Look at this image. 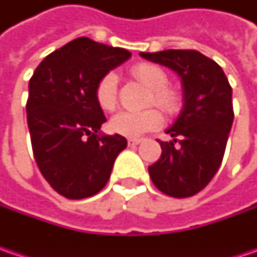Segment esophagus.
I'll return each instance as SVG.
<instances>
[{"label": "esophagus", "mask_w": 257, "mask_h": 257, "mask_svg": "<svg viewBox=\"0 0 257 257\" xmlns=\"http://www.w3.org/2000/svg\"><path fill=\"white\" fill-rule=\"evenodd\" d=\"M143 142V139H128V146H137V144H140Z\"/></svg>", "instance_id": "1"}]
</instances>
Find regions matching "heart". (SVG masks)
Listing matches in <instances>:
<instances>
[{"label":"heart","instance_id":"b5f03b06","mask_svg":"<svg viewBox=\"0 0 257 257\" xmlns=\"http://www.w3.org/2000/svg\"><path fill=\"white\" fill-rule=\"evenodd\" d=\"M133 77L152 90L150 103L157 104L164 111L172 113L177 108L179 98L176 93L164 88L167 75L160 67L153 64H139L133 68ZM95 100L104 111H113L117 107V75L105 74L95 87ZM163 123V117L156 108L144 111H120L110 120V128L115 134L125 137H139L146 132L154 130Z\"/></svg>","mask_w":257,"mask_h":257}]
</instances>
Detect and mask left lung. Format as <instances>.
<instances>
[{"label": "left lung", "mask_w": 257, "mask_h": 257, "mask_svg": "<svg viewBox=\"0 0 257 257\" xmlns=\"http://www.w3.org/2000/svg\"><path fill=\"white\" fill-rule=\"evenodd\" d=\"M144 60L173 70L182 80L183 107L160 142L162 156L149 167L154 186L172 197L204 189L219 170L233 124L232 87L222 67L194 50L140 53ZM174 143L179 144L174 147Z\"/></svg>", "instance_id": "1"}]
</instances>
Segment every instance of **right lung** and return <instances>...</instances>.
Instances as JSON below:
<instances>
[{
  "label": "right lung",
  "instance_id": "1",
  "mask_svg": "<svg viewBox=\"0 0 257 257\" xmlns=\"http://www.w3.org/2000/svg\"><path fill=\"white\" fill-rule=\"evenodd\" d=\"M132 53L80 37L47 55L28 84L27 123L35 162L55 192L84 199L108 182L115 157L127 147L120 134H103L95 100L104 75Z\"/></svg>",
  "mask_w": 257,
  "mask_h": 257
}]
</instances>
